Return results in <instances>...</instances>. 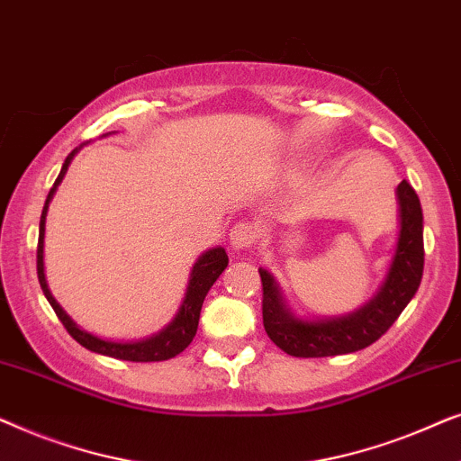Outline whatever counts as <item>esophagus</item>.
Segmentation results:
<instances>
[{
	"label": "esophagus",
	"mask_w": 461,
	"mask_h": 461,
	"mask_svg": "<svg viewBox=\"0 0 461 461\" xmlns=\"http://www.w3.org/2000/svg\"><path fill=\"white\" fill-rule=\"evenodd\" d=\"M258 239V229L251 222H239L230 230V245L237 251L249 249Z\"/></svg>",
	"instance_id": "obj_1"
}]
</instances>
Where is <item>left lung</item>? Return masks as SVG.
<instances>
[{"instance_id": "left-lung-1", "label": "left lung", "mask_w": 461, "mask_h": 461, "mask_svg": "<svg viewBox=\"0 0 461 461\" xmlns=\"http://www.w3.org/2000/svg\"><path fill=\"white\" fill-rule=\"evenodd\" d=\"M399 239L388 273L374 298L344 317L317 321L298 319L285 306L275 276L260 268L262 319L268 338L292 357L317 358L348 355L367 348L390 330L418 292L424 273V216L413 186L402 180L396 186Z\"/></svg>"}]
</instances>
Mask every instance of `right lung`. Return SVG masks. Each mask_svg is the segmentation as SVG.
<instances>
[{
	"label": "right lung",
	"instance_id": "right-lung-1",
	"mask_svg": "<svg viewBox=\"0 0 461 461\" xmlns=\"http://www.w3.org/2000/svg\"><path fill=\"white\" fill-rule=\"evenodd\" d=\"M81 147H84V144H81ZM79 149H73L65 159V163H62L59 178H56L54 186L50 188L46 205H43V212H41L40 241H37V279H40L43 295L48 298L50 306L54 308L56 317L60 319V323L65 325V330L71 333V338L77 339L84 348L98 352V355H104V357L122 358V361H134V363L167 361V358L180 355V352L193 342L194 333H197V327H199L201 306H203V300H205L207 292H210V287L216 283L218 276L222 275V270L229 267V256H226L224 248H213V249H207L205 254H201L197 258V262L193 264L191 276H188L186 294L178 308V312H176L172 323L163 327V330L159 333H155V336L138 339V342H111V339H103V338L94 336V333H90V331L81 330V327L75 323V321L68 317L65 311H62V306L54 300V295L50 294L48 283H46V273H43V235H46L48 205L54 197L56 188H59L62 178H65V174H67L68 166H71L73 157L79 153Z\"/></svg>",
	"mask_w": 461,
	"mask_h": 461
}]
</instances>
